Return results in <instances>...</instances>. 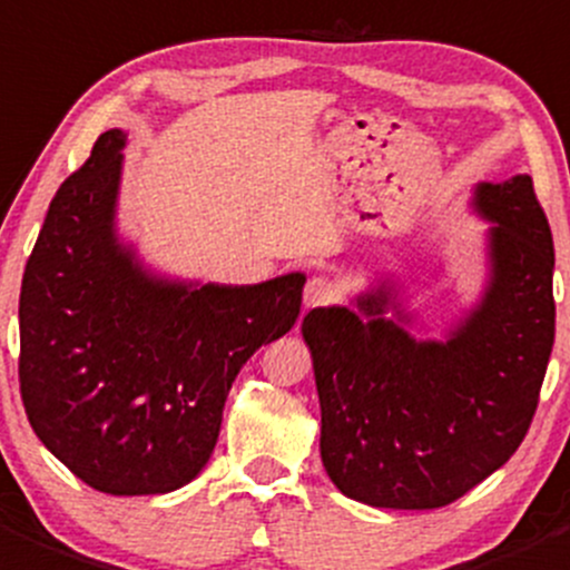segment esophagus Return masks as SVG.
<instances>
[{"instance_id": "obj_1", "label": "esophagus", "mask_w": 570, "mask_h": 570, "mask_svg": "<svg viewBox=\"0 0 570 570\" xmlns=\"http://www.w3.org/2000/svg\"><path fill=\"white\" fill-rule=\"evenodd\" d=\"M331 301H336V284L328 281L325 275H314L308 278L306 289H303V306L314 308V306H328Z\"/></svg>"}]
</instances>
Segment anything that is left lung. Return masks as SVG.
Wrapping results in <instances>:
<instances>
[{"mask_svg":"<svg viewBox=\"0 0 570 570\" xmlns=\"http://www.w3.org/2000/svg\"><path fill=\"white\" fill-rule=\"evenodd\" d=\"M482 286L434 331L395 281L317 306L301 334L320 397V456L342 495L379 510L462 499L518 451L554 345V245L529 175L479 180Z\"/></svg>","mask_w":570,"mask_h":570,"instance_id":"1","label":"left lung"}]
</instances>
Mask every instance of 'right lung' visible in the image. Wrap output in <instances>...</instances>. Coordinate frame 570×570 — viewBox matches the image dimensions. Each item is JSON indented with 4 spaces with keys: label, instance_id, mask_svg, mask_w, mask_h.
Masks as SVG:
<instances>
[{
    "label": "right lung",
    "instance_id": "add662e5",
    "mask_svg": "<svg viewBox=\"0 0 570 570\" xmlns=\"http://www.w3.org/2000/svg\"><path fill=\"white\" fill-rule=\"evenodd\" d=\"M127 130H105L58 189L19 297L32 432L110 495H161L212 460L242 364L301 314L306 275L203 284L161 273L119 230Z\"/></svg>",
    "mask_w": 570,
    "mask_h": 570
}]
</instances>
